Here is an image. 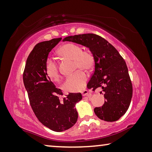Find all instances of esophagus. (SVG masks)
I'll list each match as a JSON object with an SVG mask.
<instances>
[{"instance_id": "esophagus-1", "label": "esophagus", "mask_w": 152, "mask_h": 152, "mask_svg": "<svg viewBox=\"0 0 152 152\" xmlns=\"http://www.w3.org/2000/svg\"><path fill=\"white\" fill-rule=\"evenodd\" d=\"M82 96H91V92H90L88 90H84V91H83L82 92Z\"/></svg>"}]
</instances>
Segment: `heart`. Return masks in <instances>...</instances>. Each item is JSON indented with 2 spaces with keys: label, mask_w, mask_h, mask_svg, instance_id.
<instances>
[{
  "label": "heart",
  "mask_w": 152,
  "mask_h": 152,
  "mask_svg": "<svg viewBox=\"0 0 152 152\" xmlns=\"http://www.w3.org/2000/svg\"><path fill=\"white\" fill-rule=\"evenodd\" d=\"M58 54L61 57L74 60V70L91 71L94 68L95 58L93 53L90 50H82L80 45L68 43L58 49ZM45 74L53 81H58L60 74L58 65L54 61L48 58L45 64ZM88 76L83 70H79L68 76L63 84V88L67 92H75L82 91L85 86Z\"/></svg>",
  "instance_id": "heart-1"
}]
</instances>
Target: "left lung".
Returning a JSON list of instances; mask_svg holds the SVG:
<instances>
[{
  "label": "left lung",
  "mask_w": 152,
  "mask_h": 152,
  "mask_svg": "<svg viewBox=\"0 0 152 152\" xmlns=\"http://www.w3.org/2000/svg\"><path fill=\"white\" fill-rule=\"evenodd\" d=\"M63 41L85 46L93 53L94 71L87 87L93 91L101 87L105 99L102 107L94 108V113L105 121L119 119L128 110L133 94L128 68L122 56L106 39L93 33L68 36Z\"/></svg>",
  "instance_id": "8db88e82"
}]
</instances>
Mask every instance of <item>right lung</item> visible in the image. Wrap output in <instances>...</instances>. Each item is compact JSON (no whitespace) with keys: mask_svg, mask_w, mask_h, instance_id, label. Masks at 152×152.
I'll list each match as a JSON object with an SVG mask.
<instances>
[{"mask_svg":"<svg viewBox=\"0 0 152 152\" xmlns=\"http://www.w3.org/2000/svg\"><path fill=\"white\" fill-rule=\"evenodd\" d=\"M61 40V37L56 38L37 43L28 56L23 76L35 116L43 125L56 132L68 129L76 123L75 106L82 99L80 93H69L60 101L59 96L63 95L62 92L45 74L49 53Z\"/></svg>","mask_w":152,"mask_h":152,"instance_id":"right-lung-1","label":"right lung"}]
</instances>
